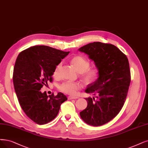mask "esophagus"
Here are the masks:
<instances>
[{
  "label": "esophagus",
  "instance_id": "1",
  "mask_svg": "<svg viewBox=\"0 0 148 148\" xmlns=\"http://www.w3.org/2000/svg\"><path fill=\"white\" fill-rule=\"evenodd\" d=\"M68 99H69V100H71V99H78V97H75V96H68Z\"/></svg>",
  "mask_w": 148,
  "mask_h": 148
}]
</instances>
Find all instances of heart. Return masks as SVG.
<instances>
[{
    "instance_id": "1",
    "label": "heart",
    "mask_w": 148,
    "mask_h": 148,
    "mask_svg": "<svg viewBox=\"0 0 148 148\" xmlns=\"http://www.w3.org/2000/svg\"><path fill=\"white\" fill-rule=\"evenodd\" d=\"M71 63L75 68L81 73L83 80L87 84H91L95 82L99 75V71L95 68H89L90 62L82 56H76L71 59ZM62 66V63H58L53 71V75L56 76L58 74L59 69ZM82 85L80 83L73 81H66L59 85V90L66 94L73 95L80 89Z\"/></svg>"
}]
</instances>
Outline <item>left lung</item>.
Masks as SVG:
<instances>
[{"label": "left lung", "instance_id": "1", "mask_svg": "<svg viewBox=\"0 0 148 148\" xmlns=\"http://www.w3.org/2000/svg\"><path fill=\"white\" fill-rule=\"evenodd\" d=\"M93 60L99 77L88 85L85 92L95 97H86V108L80 112L89 125L100 126L110 121L123 108L130 83V71L126 56L111 44L94 42L80 47Z\"/></svg>", "mask_w": 148, "mask_h": 148}]
</instances>
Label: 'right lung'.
<instances>
[{"instance_id":"obj_1","label":"right lung","mask_w":148,"mask_h":148,"mask_svg":"<svg viewBox=\"0 0 148 148\" xmlns=\"http://www.w3.org/2000/svg\"><path fill=\"white\" fill-rule=\"evenodd\" d=\"M69 52L47 46H35L22 51L13 69V85L19 104L26 115L38 124H45L57 116L68 99L62 92L47 96L42 87L52 82L56 66Z\"/></svg>"}]
</instances>
